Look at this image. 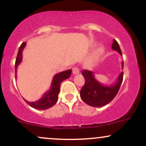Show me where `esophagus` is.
Returning <instances> with one entry per match:
<instances>
[{"label":"esophagus","mask_w":146,"mask_h":146,"mask_svg":"<svg viewBox=\"0 0 146 146\" xmlns=\"http://www.w3.org/2000/svg\"><path fill=\"white\" fill-rule=\"evenodd\" d=\"M80 73V69L78 67H76V66H75V67L73 68V73L74 75H76V74H78V73Z\"/></svg>","instance_id":"1"}]
</instances>
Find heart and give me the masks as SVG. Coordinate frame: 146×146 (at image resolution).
Here are the masks:
<instances>
[{"label":"heart","mask_w":146,"mask_h":146,"mask_svg":"<svg viewBox=\"0 0 146 146\" xmlns=\"http://www.w3.org/2000/svg\"><path fill=\"white\" fill-rule=\"evenodd\" d=\"M103 52H104V48L101 46H98V47L96 48V50H95L94 54H93V58H92V60L93 61V60H95L98 59L99 57H100L102 54V53H103Z\"/></svg>","instance_id":"1"}]
</instances>
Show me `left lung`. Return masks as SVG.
<instances>
[{"mask_svg":"<svg viewBox=\"0 0 146 146\" xmlns=\"http://www.w3.org/2000/svg\"><path fill=\"white\" fill-rule=\"evenodd\" d=\"M112 49L116 51L122 56L118 42L113 40ZM123 68V62H121V68ZM85 80V84L80 90V97L86 104L93 107H102L110 103L115 98L119 90L123 73L121 72L117 78L116 82L113 84L104 85L95 78L93 71L83 70L82 71Z\"/></svg>","mask_w":146,"mask_h":146,"instance_id":"1","label":"left lung"}]
</instances>
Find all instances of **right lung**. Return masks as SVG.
<instances>
[{
	"label": "right lung",
	"mask_w": 146,
	"mask_h": 146,
	"mask_svg": "<svg viewBox=\"0 0 146 146\" xmlns=\"http://www.w3.org/2000/svg\"><path fill=\"white\" fill-rule=\"evenodd\" d=\"M26 42H23L21 46H20L19 49H18L17 58H16V63H15L16 78L17 76L16 71H17L18 66L21 63L22 60H23V51L25 48V46H26ZM71 69H68L66 70V71L60 72L58 74L55 75L53 80H52L51 84L49 89L47 91L45 92L43 96L40 100H37L36 102H29L27 101L26 100H25L24 98L23 99L30 106L32 107L33 108H36V109L46 110L51 108L53 106L56 104L57 101H58V95H59L60 93V84H61L62 82L64 81V80L69 78L70 76H71Z\"/></svg>",
	"instance_id": "right-lung-1"
}]
</instances>
